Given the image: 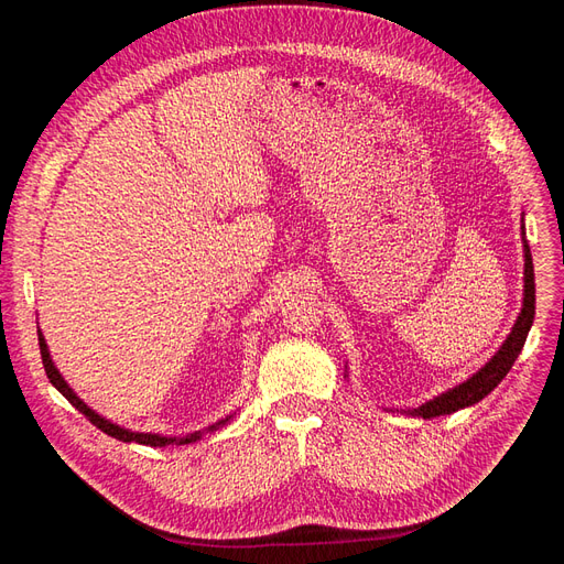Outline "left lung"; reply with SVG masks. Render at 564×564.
Returning <instances> with one entry per match:
<instances>
[{
	"label": "left lung",
	"instance_id": "8db88e82",
	"mask_svg": "<svg viewBox=\"0 0 564 564\" xmlns=\"http://www.w3.org/2000/svg\"><path fill=\"white\" fill-rule=\"evenodd\" d=\"M522 253H524V272H522V308L518 313V319L513 324V329L506 336V340L501 344V348L494 352L489 360L477 369L473 377H468L466 381H460L458 386L440 392L433 400L423 402L416 409H402V414L409 416H419V419H435V416H445V414H454L458 409L473 406L480 400H485L489 392L497 388L506 373L513 367V362L518 360V355L522 352V346L527 340L529 329H532L534 322V303H536V289H534V263H532V253H529V245L524 240V212H522ZM348 377V373H346ZM392 412V409H390Z\"/></svg>",
	"mask_w": 564,
	"mask_h": 564
}]
</instances>
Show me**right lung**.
I'll list each match as a JSON object with an SVG mask.
<instances>
[{
  "instance_id": "add662e5",
  "label": "right lung",
  "mask_w": 564,
  "mask_h": 564,
  "mask_svg": "<svg viewBox=\"0 0 564 564\" xmlns=\"http://www.w3.org/2000/svg\"><path fill=\"white\" fill-rule=\"evenodd\" d=\"M37 336H40V352H42L44 371H46V377H48L51 386H54V388L61 392V395H63L67 402H70L75 409H79V412H82L84 416H87V419L96 425V429H100L106 435H110V437H115V440H119V442H139V445H145V447H169V445L181 447V445H193V442H197V440L204 437V433H216V431H220V429H224V425H228L230 419L235 416V414H228L226 419H220V421L212 423L209 429L193 431V433H185V435H160V433H141V431L124 429V425H119V423H115V421H110V419H106V416H100V414L96 412V409H91L87 402H84V400L77 395V392L70 388V383H67V381L63 379V373L58 371L56 362L51 360L46 338H44V334H42L40 327H37Z\"/></svg>"
}]
</instances>
